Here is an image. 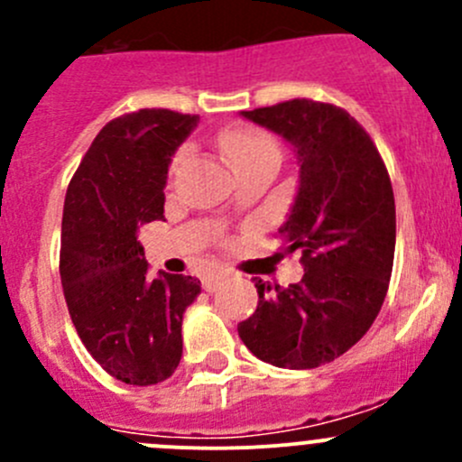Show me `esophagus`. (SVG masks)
Instances as JSON below:
<instances>
[{
	"mask_svg": "<svg viewBox=\"0 0 462 462\" xmlns=\"http://www.w3.org/2000/svg\"><path fill=\"white\" fill-rule=\"evenodd\" d=\"M223 279H226V273H221V270H214V273H208L203 277V288L208 292H212L214 288H217L218 283L223 282Z\"/></svg>",
	"mask_w": 462,
	"mask_h": 462,
	"instance_id": "obj_1",
	"label": "esophagus"
}]
</instances>
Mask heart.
Listing matches in <instances>:
<instances>
[{"label": "heart", "instance_id": "b5f03b06", "mask_svg": "<svg viewBox=\"0 0 462 462\" xmlns=\"http://www.w3.org/2000/svg\"><path fill=\"white\" fill-rule=\"evenodd\" d=\"M223 153H226L227 161L232 162V167H239L244 162L253 161V158L265 156V153H277V144L268 134L259 132L253 127H232L218 136ZM183 152L174 158V167L179 165Z\"/></svg>", "mask_w": 462, "mask_h": 462}]
</instances>
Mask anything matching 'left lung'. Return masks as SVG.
Wrapping results in <instances>:
<instances>
[{"mask_svg": "<svg viewBox=\"0 0 462 462\" xmlns=\"http://www.w3.org/2000/svg\"><path fill=\"white\" fill-rule=\"evenodd\" d=\"M241 116L297 152L300 189L279 235L282 253L301 254L304 277L270 295L259 282L257 310L236 328L259 360L315 369L360 342L384 304L395 253L389 171L342 106L295 97Z\"/></svg>", "mask_w": 462, "mask_h": 462, "instance_id": "8db88e82", "label": "left lung"}]
</instances>
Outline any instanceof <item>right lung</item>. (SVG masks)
Masks as SVG:
<instances>
[{"label":"right lung","mask_w":462,"mask_h":462,"mask_svg":"<svg viewBox=\"0 0 462 462\" xmlns=\"http://www.w3.org/2000/svg\"><path fill=\"white\" fill-rule=\"evenodd\" d=\"M199 116L141 109L100 129L69 183L60 277L93 360L125 384L167 380L183 356V313L201 292L189 274L147 279L138 227L165 218L171 153Z\"/></svg>","instance_id":"add662e5"}]
</instances>
